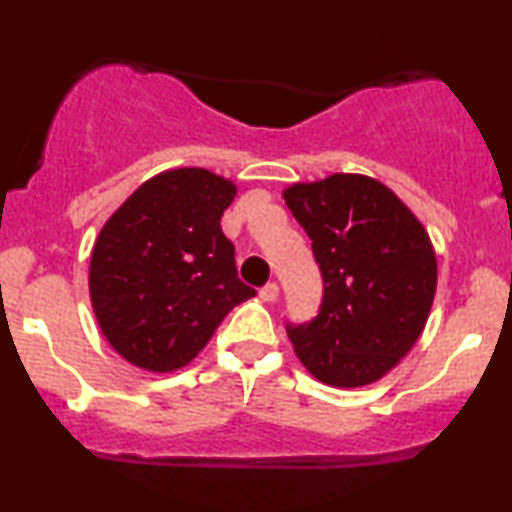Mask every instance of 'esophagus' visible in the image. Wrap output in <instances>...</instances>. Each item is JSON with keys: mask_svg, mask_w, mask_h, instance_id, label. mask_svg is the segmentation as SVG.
Returning <instances> with one entry per match:
<instances>
[{"mask_svg": "<svg viewBox=\"0 0 512 512\" xmlns=\"http://www.w3.org/2000/svg\"><path fill=\"white\" fill-rule=\"evenodd\" d=\"M260 296H262V301H267V303L276 301V298H279V284H276V281H269V284H264L260 289Z\"/></svg>", "mask_w": 512, "mask_h": 512, "instance_id": "esophagus-1", "label": "esophagus"}]
</instances>
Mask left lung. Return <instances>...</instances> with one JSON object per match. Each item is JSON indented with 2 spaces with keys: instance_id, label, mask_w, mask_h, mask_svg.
I'll list each match as a JSON object with an SVG mask.
<instances>
[{
  "instance_id": "obj_1",
  "label": "left lung",
  "mask_w": 512,
  "mask_h": 512,
  "mask_svg": "<svg viewBox=\"0 0 512 512\" xmlns=\"http://www.w3.org/2000/svg\"><path fill=\"white\" fill-rule=\"evenodd\" d=\"M313 240L322 303L286 322L303 366L322 383L361 387L414 346L436 296V255L416 216L383 182L334 173L284 192Z\"/></svg>"
}]
</instances>
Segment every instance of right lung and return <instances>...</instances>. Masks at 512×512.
<instances>
[{
  "label": "right lung",
  "mask_w": 512,
  "mask_h": 512,
  "mask_svg": "<svg viewBox=\"0 0 512 512\" xmlns=\"http://www.w3.org/2000/svg\"><path fill=\"white\" fill-rule=\"evenodd\" d=\"M236 185L204 168L146 180L105 223L91 255V303L113 349L134 366L190 363L228 310L255 296L221 231Z\"/></svg>",
  "instance_id": "1"
}]
</instances>
